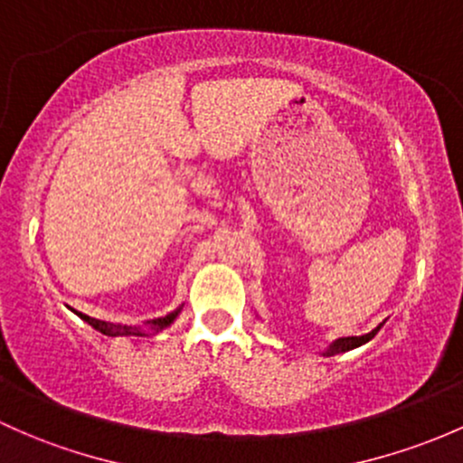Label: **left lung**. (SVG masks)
<instances>
[{
	"mask_svg": "<svg viewBox=\"0 0 463 463\" xmlns=\"http://www.w3.org/2000/svg\"><path fill=\"white\" fill-rule=\"evenodd\" d=\"M382 326H383V324H379L377 328L371 330V333H368V335H362V337H339V339H335V342L330 344V346L324 350V357H333V354L348 353V350L364 346V344H368V342H371V339L374 337V335H377V330L382 328Z\"/></svg>",
	"mask_w": 463,
	"mask_h": 463,
	"instance_id": "left-lung-1",
	"label": "left lung"
}]
</instances>
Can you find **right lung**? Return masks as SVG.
Returning <instances> with one entry per match:
<instances>
[{
	"label": "right lung",
	"mask_w": 463,
	"mask_h": 463,
	"mask_svg": "<svg viewBox=\"0 0 463 463\" xmlns=\"http://www.w3.org/2000/svg\"><path fill=\"white\" fill-rule=\"evenodd\" d=\"M182 313V306H179L177 310H173V313H168L166 317H159V319H150L146 321V326H148V330H153V333H159V330L168 328L170 324H173L175 319H177V315ZM80 317L86 321V324H90L92 328L99 330V333L109 335V337H119V335H137V337H144L146 333L144 328H139V326H121V324H110V321H101V319H95V317H89V315H81Z\"/></svg>",
	"instance_id": "obj_1"
}]
</instances>
